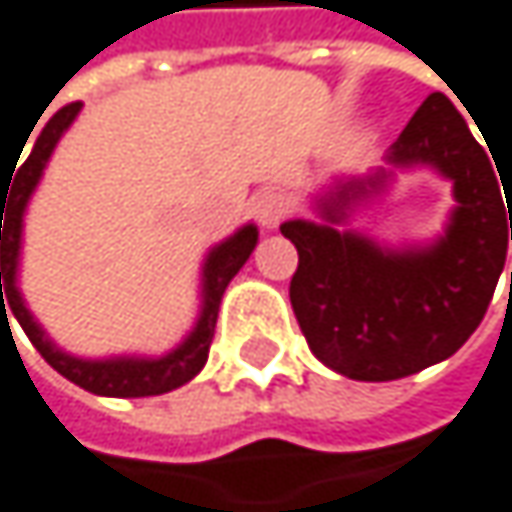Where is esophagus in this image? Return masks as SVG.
<instances>
[{"label": "esophagus", "instance_id": "34e87169", "mask_svg": "<svg viewBox=\"0 0 512 512\" xmlns=\"http://www.w3.org/2000/svg\"><path fill=\"white\" fill-rule=\"evenodd\" d=\"M288 209H291V200H288V194L279 191V188L261 191L258 197H254V203H251L254 218H258L264 227H279L282 218L288 215Z\"/></svg>", "mask_w": 512, "mask_h": 512}]
</instances>
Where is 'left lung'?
<instances>
[{
  "instance_id": "1",
  "label": "left lung",
  "mask_w": 512,
  "mask_h": 512,
  "mask_svg": "<svg viewBox=\"0 0 512 512\" xmlns=\"http://www.w3.org/2000/svg\"><path fill=\"white\" fill-rule=\"evenodd\" d=\"M489 154L458 108L431 93L385 160L391 168L428 165L453 181L456 209L440 240L385 249L339 227L355 202L384 190L390 169L324 194L321 221L282 224L300 254L291 306L324 367L358 382H391L446 361L477 331L507 261V233L512 239L504 206L512 169L495 176Z\"/></svg>"
}]
</instances>
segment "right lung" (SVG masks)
Instances as JSON below:
<instances>
[{
	"label": "right lung",
	"instance_id": "1",
	"mask_svg": "<svg viewBox=\"0 0 512 512\" xmlns=\"http://www.w3.org/2000/svg\"><path fill=\"white\" fill-rule=\"evenodd\" d=\"M81 112V102H69L60 112L42 127L39 139H35L29 157L23 160V166H17L11 191H2L0 185V321L5 324V306L14 312V318L20 321L23 334L29 337V343L39 349V355L69 382L81 385L84 391L102 394V397H151V394H166L178 385L191 382L206 358H209V346L215 337V321H218V306L221 297L230 285V279L242 270V264L248 261V254L258 245V227L245 224L242 230H236L230 239H224L221 245H215L209 251V258L203 264V306H200V318L194 324V331L181 340L172 352L160 355V358H102V361H90V358H75L63 349H57L51 343V337L42 331V324L32 318V312L26 309L20 291H17V261H20V236H23V212L26 203L35 191V185L42 181V172L60 142V136L72 127V121ZM29 139V136H26ZM26 145V142H23ZM20 160V157H17Z\"/></svg>",
	"mask_w": 512,
	"mask_h": 512
}]
</instances>
